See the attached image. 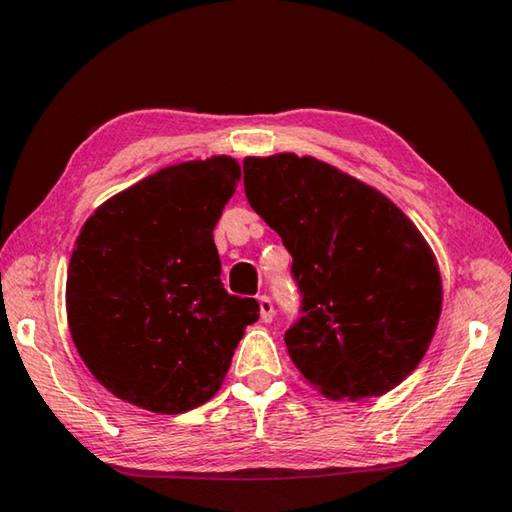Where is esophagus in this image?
<instances>
[{"label": "esophagus", "mask_w": 512, "mask_h": 512, "mask_svg": "<svg viewBox=\"0 0 512 512\" xmlns=\"http://www.w3.org/2000/svg\"><path fill=\"white\" fill-rule=\"evenodd\" d=\"M258 306H261V319L265 324H270L274 319V303L270 297H258Z\"/></svg>", "instance_id": "esophagus-1"}]
</instances>
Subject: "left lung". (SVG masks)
Segmentation results:
<instances>
[{
  "mask_svg": "<svg viewBox=\"0 0 512 512\" xmlns=\"http://www.w3.org/2000/svg\"><path fill=\"white\" fill-rule=\"evenodd\" d=\"M242 170L303 297L285 333L294 366L330 400L396 389L425 357L443 306L423 233L387 195L315 157H245Z\"/></svg>",
  "mask_w": 512,
  "mask_h": 512,
  "instance_id": "1",
  "label": "left lung"
}]
</instances>
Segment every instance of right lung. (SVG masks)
<instances>
[{"label":"right lung","mask_w":512,"mask_h":512,"mask_svg":"<svg viewBox=\"0 0 512 512\" xmlns=\"http://www.w3.org/2000/svg\"><path fill=\"white\" fill-rule=\"evenodd\" d=\"M238 179V161L224 155L161 168L80 229L67 272L69 333L116 398L170 416L220 391L261 310L224 290L213 242Z\"/></svg>","instance_id":"right-lung-1"}]
</instances>
